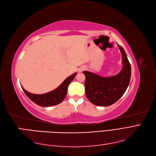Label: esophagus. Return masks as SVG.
<instances>
[{
    "instance_id": "obj_1",
    "label": "esophagus",
    "mask_w": 156,
    "mask_h": 156,
    "mask_svg": "<svg viewBox=\"0 0 156 156\" xmlns=\"http://www.w3.org/2000/svg\"><path fill=\"white\" fill-rule=\"evenodd\" d=\"M83 69H85V67H83V68H82V69H81V71H82V70H83Z\"/></svg>"
}]
</instances>
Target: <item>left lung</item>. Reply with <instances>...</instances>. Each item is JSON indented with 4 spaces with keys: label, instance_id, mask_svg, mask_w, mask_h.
Returning a JSON list of instances; mask_svg holds the SVG:
<instances>
[{
    "label": "left lung",
    "instance_id": "8db88e82",
    "mask_svg": "<svg viewBox=\"0 0 156 156\" xmlns=\"http://www.w3.org/2000/svg\"><path fill=\"white\" fill-rule=\"evenodd\" d=\"M122 54V68L119 73L104 77L84 71L85 88L87 98L93 105L108 107L116 102L126 90L131 77V66L124 49L118 45Z\"/></svg>",
    "mask_w": 156,
    "mask_h": 156
}]
</instances>
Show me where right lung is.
I'll return each instance as SVG.
<instances>
[{"label": "right lung", "mask_w": 156, "mask_h": 156, "mask_svg": "<svg viewBox=\"0 0 156 156\" xmlns=\"http://www.w3.org/2000/svg\"><path fill=\"white\" fill-rule=\"evenodd\" d=\"M76 75H77V73L71 75L69 77H68L56 89L45 94H32L26 90L22 87V89L27 97L34 103L43 107H51V106L57 105L61 103L64 100L67 94L68 86L70 84V83L73 80Z\"/></svg>", "instance_id": "obj_1"}]
</instances>
